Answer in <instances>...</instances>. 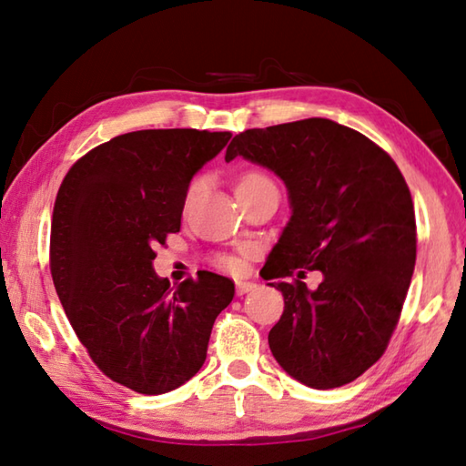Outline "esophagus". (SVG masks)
Here are the masks:
<instances>
[{"instance_id":"1","label":"esophagus","mask_w":466,"mask_h":466,"mask_svg":"<svg viewBox=\"0 0 466 466\" xmlns=\"http://www.w3.org/2000/svg\"><path fill=\"white\" fill-rule=\"evenodd\" d=\"M258 289V283L251 281H237V296H245V293Z\"/></svg>"}]
</instances>
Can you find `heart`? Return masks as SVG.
<instances>
[{
  "instance_id": "heart-1",
  "label": "heart",
  "mask_w": 466,
  "mask_h": 466,
  "mask_svg": "<svg viewBox=\"0 0 466 466\" xmlns=\"http://www.w3.org/2000/svg\"><path fill=\"white\" fill-rule=\"evenodd\" d=\"M265 185H273L269 177H265L263 173H259V170H249V173H245L239 177V180H237V195H241L245 191H251V188H258V187H265ZM203 187V180L201 178H195L191 185H188L187 193H185V203L188 205L193 201V198L197 197V193L201 191ZM219 265L225 269L229 271H241L243 269V259L241 258H235V255H229V258H221L219 259Z\"/></svg>"
}]
</instances>
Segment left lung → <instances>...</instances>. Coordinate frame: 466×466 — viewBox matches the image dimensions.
I'll use <instances>...</instances> for the list:
<instances>
[{"label":"left lung","instance_id":"left-lung-1","mask_svg":"<svg viewBox=\"0 0 466 466\" xmlns=\"http://www.w3.org/2000/svg\"><path fill=\"white\" fill-rule=\"evenodd\" d=\"M273 170L291 217L265 263L283 293L269 348L286 372L316 390L344 386L376 364L400 318L416 261L414 205L390 155L328 118L249 128L227 147ZM296 268L321 270L308 290Z\"/></svg>","mask_w":466,"mask_h":466}]
</instances>
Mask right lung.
I'll list each match as a JSON object with an SVG mask.
<instances>
[{
    "label": "right lung",
    "mask_w": 466,
    "mask_h": 466,
    "mask_svg": "<svg viewBox=\"0 0 466 466\" xmlns=\"http://www.w3.org/2000/svg\"><path fill=\"white\" fill-rule=\"evenodd\" d=\"M231 132L137 130L76 160L56 197L50 269L76 336L104 374L138 394L188 382L235 283L211 271L170 289L155 247L180 229L191 178Z\"/></svg>",
    "instance_id": "obj_1"
}]
</instances>
